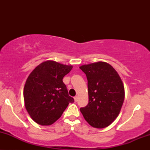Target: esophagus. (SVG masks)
Returning <instances> with one entry per match:
<instances>
[{"label": "esophagus", "mask_w": 150, "mask_h": 150, "mask_svg": "<svg viewBox=\"0 0 150 150\" xmlns=\"http://www.w3.org/2000/svg\"><path fill=\"white\" fill-rule=\"evenodd\" d=\"M74 100H75V102H77V100H78V97H77V96H75V97H74Z\"/></svg>", "instance_id": "esophagus-1"}]
</instances>
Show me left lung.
Wrapping results in <instances>:
<instances>
[{
	"label": "left lung",
	"mask_w": 150,
	"mask_h": 150,
	"mask_svg": "<svg viewBox=\"0 0 150 150\" xmlns=\"http://www.w3.org/2000/svg\"><path fill=\"white\" fill-rule=\"evenodd\" d=\"M86 74L89 103L80 111L86 121L96 128H104L118 117L125 98V89L117 71L106 62L82 65Z\"/></svg>",
	"instance_id": "8db88e82"
}]
</instances>
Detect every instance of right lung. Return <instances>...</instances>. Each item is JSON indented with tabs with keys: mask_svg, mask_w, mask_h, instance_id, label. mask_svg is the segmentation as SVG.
Listing matches in <instances>:
<instances>
[{
	"mask_svg": "<svg viewBox=\"0 0 150 150\" xmlns=\"http://www.w3.org/2000/svg\"><path fill=\"white\" fill-rule=\"evenodd\" d=\"M72 68L71 65L46 61L37 65L27 77L23 92L25 106L38 124L52 125L69 103L74 102L63 82V77Z\"/></svg>",
	"mask_w": 150,
	"mask_h": 150,
	"instance_id": "1",
	"label": "right lung"
}]
</instances>
